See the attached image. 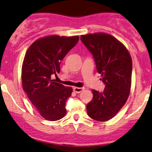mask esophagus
Instances as JSON below:
<instances>
[{"label":"esophagus","instance_id":"34e87169","mask_svg":"<svg viewBox=\"0 0 152 152\" xmlns=\"http://www.w3.org/2000/svg\"><path fill=\"white\" fill-rule=\"evenodd\" d=\"M83 89H85V88H83H83H77V87H74L73 88V91L77 94L81 93Z\"/></svg>","mask_w":152,"mask_h":152}]
</instances>
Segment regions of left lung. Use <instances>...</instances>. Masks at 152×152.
<instances>
[{
    "label": "left lung",
    "instance_id": "left-lung-1",
    "mask_svg": "<svg viewBox=\"0 0 152 152\" xmlns=\"http://www.w3.org/2000/svg\"><path fill=\"white\" fill-rule=\"evenodd\" d=\"M81 40L92 54L97 71L105 85L102 92L92 90V100L86 108L89 117L107 121L121 110L130 93L132 60L126 47L110 34L81 36Z\"/></svg>",
    "mask_w": 152,
    "mask_h": 152
}]
</instances>
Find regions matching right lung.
<instances>
[{
    "label": "right lung",
    "instance_id": "obj_1",
    "mask_svg": "<svg viewBox=\"0 0 152 152\" xmlns=\"http://www.w3.org/2000/svg\"><path fill=\"white\" fill-rule=\"evenodd\" d=\"M79 36H47L29 47L22 66L23 88L29 100L42 117L58 121L66 114V99L73 89L51 79L60 73V64L66 54L76 45Z\"/></svg>",
    "mask_w": 152,
    "mask_h": 152
}]
</instances>
